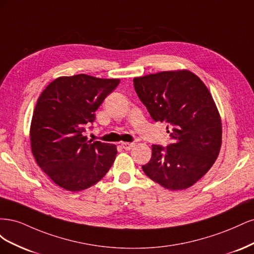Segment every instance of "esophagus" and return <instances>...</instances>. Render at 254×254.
Returning a JSON list of instances; mask_svg holds the SVG:
<instances>
[{"instance_id": "esophagus-1", "label": "esophagus", "mask_w": 254, "mask_h": 254, "mask_svg": "<svg viewBox=\"0 0 254 254\" xmlns=\"http://www.w3.org/2000/svg\"><path fill=\"white\" fill-rule=\"evenodd\" d=\"M121 145H122V147L124 148L125 150H130V149H131V148L133 147V146H134V143H127V142H123Z\"/></svg>"}]
</instances>
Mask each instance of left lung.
Here are the masks:
<instances>
[{
  "label": "left lung",
  "mask_w": 254,
  "mask_h": 254,
  "mask_svg": "<svg viewBox=\"0 0 254 254\" xmlns=\"http://www.w3.org/2000/svg\"><path fill=\"white\" fill-rule=\"evenodd\" d=\"M133 86L151 119L167 123L173 140L166 147L151 146L143 172L167 190L191 187L212 167L221 146V121L209 90L187 70L136 77Z\"/></svg>",
  "instance_id": "1"
}]
</instances>
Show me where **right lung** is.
I'll use <instances>...</instances> for the list:
<instances>
[{
	"label": "right lung",
	"mask_w": 254,
	"mask_h": 254,
	"mask_svg": "<svg viewBox=\"0 0 254 254\" xmlns=\"http://www.w3.org/2000/svg\"><path fill=\"white\" fill-rule=\"evenodd\" d=\"M120 79L86 74L52 81L38 98L30 125V145L37 164L57 186L79 191L94 186L112 166L117 147L87 141L95 111Z\"/></svg>",
	"instance_id": "right-lung-1"
}]
</instances>
